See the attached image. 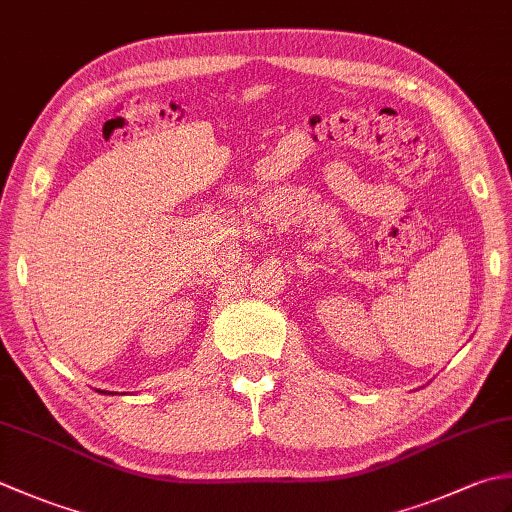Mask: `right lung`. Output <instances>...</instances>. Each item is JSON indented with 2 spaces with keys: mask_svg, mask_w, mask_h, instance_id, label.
I'll use <instances>...</instances> for the list:
<instances>
[{
  "mask_svg": "<svg viewBox=\"0 0 512 512\" xmlns=\"http://www.w3.org/2000/svg\"><path fill=\"white\" fill-rule=\"evenodd\" d=\"M97 393H102V395H115V393H108V390H97Z\"/></svg>",
  "mask_w": 512,
  "mask_h": 512,
  "instance_id": "right-lung-1",
  "label": "right lung"
}]
</instances>
